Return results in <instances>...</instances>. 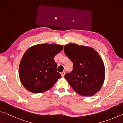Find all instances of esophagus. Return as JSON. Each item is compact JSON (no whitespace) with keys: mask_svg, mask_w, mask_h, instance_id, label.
I'll return each mask as SVG.
<instances>
[{"mask_svg":"<svg viewBox=\"0 0 123 123\" xmlns=\"http://www.w3.org/2000/svg\"><path fill=\"white\" fill-rule=\"evenodd\" d=\"M61 74L62 77H64V75H65V72H62V73H61Z\"/></svg>","mask_w":123,"mask_h":123,"instance_id":"esophagus-1","label":"esophagus"}]
</instances>
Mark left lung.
Here are the masks:
<instances>
[{
    "label": "left lung",
    "mask_w": 123,
    "mask_h": 123,
    "mask_svg": "<svg viewBox=\"0 0 123 123\" xmlns=\"http://www.w3.org/2000/svg\"><path fill=\"white\" fill-rule=\"evenodd\" d=\"M64 51L73 63V71L64 78L74 90L82 96L91 97L100 90L105 69L99 54L92 48L70 43Z\"/></svg>",
    "instance_id": "8db88e82"
}]
</instances>
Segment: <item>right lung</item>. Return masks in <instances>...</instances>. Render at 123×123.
Returning a JSON list of instances; mask_svg holds the SVG:
<instances>
[{
	"instance_id": "add662e5",
	"label": "right lung",
	"mask_w": 123,
	"mask_h": 123,
	"mask_svg": "<svg viewBox=\"0 0 123 123\" xmlns=\"http://www.w3.org/2000/svg\"><path fill=\"white\" fill-rule=\"evenodd\" d=\"M63 48L59 44H39L25 51L19 64V76L27 90L34 93H43L61 78L57 72L54 57Z\"/></svg>"
}]
</instances>
